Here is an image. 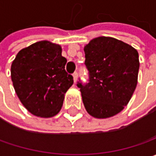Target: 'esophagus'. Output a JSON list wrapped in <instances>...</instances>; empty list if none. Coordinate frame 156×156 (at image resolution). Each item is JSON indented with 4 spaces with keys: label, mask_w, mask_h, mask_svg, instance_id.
<instances>
[{
    "label": "esophagus",
    "mask_w": 156,
    "mask_h": 156,
    "mask_svg": "<svg viewBox=\"0 0 156 156\" xmlns=\"http://www.w3.org/2000/svg\"><path fill=\"white\" fill-rule=\"evenodd\" d=\"M73 77H74V81H76V80H77V77H78V73H77V72H75V73L73 74Z\"/></svg>",
    "instance_id": "34e87169"
}]
</instances>
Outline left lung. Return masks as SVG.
Returning <instances> with one entry per match:
<instances>
[{
  "mask_svg": "<svg viewBox=\"0 0 156 156\" xmlns=\"http://www.w3.org/2000/svg\"><path fill=\"white\" fill-rule=\"evenodd\" d=\"M88 82H77L87 112L104 119L120 113L137 85L140 67L136 49L122 41L101 36L84 47Z\"/></svg>",
  "mask_w": 156,
  "mask_h": 156,
  "instance_id": "8db88e82",
  "label": "left lung"
}]
</instances>
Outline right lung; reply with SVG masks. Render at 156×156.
<instances>
[{
  "mask_svg": "<svg viewBox=\"0 0 156 156\" xmlns=\"http://www.w3.org/2000/svg\"><path fill=\"white\" fill-rule=\"evenodd\" d=\"M67 59L62 47L48 41L21 49L11 65L15 93L34 115L55 116L63 104L65 93L74 83L65 70Z\"/></svg>",
  "mask_w": 156,
  "mask_h": 156,
  "instance_id": "add662e5",
  "label": "right lung"
}]
</instances>
